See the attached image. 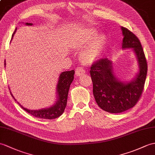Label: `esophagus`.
I'll return each instance as SVG.
<instances>
[{
  "instance_id": "obj_1",
  "label": "esophagus",
  "mask_w": 155,
  "mask_h": 155,
  "mask_svg": "<svg viewBox=\"0 0 155 155\" xmlns=\"http://www.w3.org/2000/svg\"><path fill=\"white\" fill-rule=\"evenodd\" d=\"M85 73V71L83 67H77L76 69V71H75V75L77 77H79L81 75Z\"/></svg>"
}]
</instances>
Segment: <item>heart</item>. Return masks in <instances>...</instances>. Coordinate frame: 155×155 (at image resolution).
Wrapping results in <instances>:
<instances>
[{
  "instance_id": "1",
  "label": "heart",
  "mask_w": 155,
  "mask_h": 155,
  "mask_svg": "<svg viewBox=\"0 0 155 155\" xmlns=\"http://www.w3.org/2000/svg\"><path fill=\"white\" fill-rule=\"evenodd\" d=\"M95 36L96 33L94 31H90L85 34L81 39L82 45L90 43L82 52V57L88 62H92L98 58L102 51L105 42V37L104 35H100L94 40Z\"/></svg>"
}]
</instances>
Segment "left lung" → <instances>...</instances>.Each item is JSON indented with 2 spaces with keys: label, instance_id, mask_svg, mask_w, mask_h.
Masks as SVG:
<instances>
[{
  "label": "left lung",
  "instance_id": "8db88e82",
  "mask_svg": "<svg viewBox=\"0 0 155 155\" xmlns=\"http://www.w3.org/2000/svg\"><path fill=\"white\" fill-rule=\"evenodd\" d=\"M122 49L134 51L139 64V73L131 82L119 80L113 72L112 62L102 58L92 64L90 73L93 83V94L98 106L112 114L121 113L135 106L141 97L147 73V63L139 39L124 27Z\"/></svg>",
  "mask_w": 155,
  "mask_h": 155
}]
</instances>
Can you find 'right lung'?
I'll return each mask as SVG.
<instances>
[{"label":"right lung","instance_id":"add662e5","mask_svg":"<svg viewBox=\"0 0 155 155\" xmlns=\"http://www.w3.org/2000/svg\"><path fill=\"white\" fill-rule=\"evenodd\" d=\"M27 26H31L33 25L32 23H26ZM16 31V28L15 31H14L12 34V39L14 36V34ZM5 65H6V63L5 61ZM74 71L72 70L70 71H64L61 73L58 81V83L57 85V100L53 106L51 107H48V108L38 110H31L25 108V107L21 106L19 104V105L21 106V108L26 111L28 113L30 114L31 116H33L35 117L42 118V119H48V120H53L59 117L63 114L64 110L65 109L67 102V98H68V93H69L70 85L73 82L74 79ZM12 96L14 98V97L12 94L10 92ZM16 100V99L14 98Z\"/></svg>","mask_w":155,"mask_h":155}]
</instances>
